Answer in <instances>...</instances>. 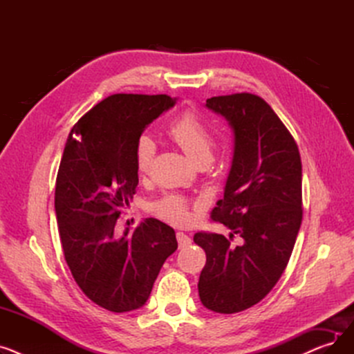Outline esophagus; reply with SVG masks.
<instances>
[{"label": "esophagus", "mask_w": 354, "mask_h": 354, "mask_svg": "<svg viewBox=\"0 0 354 354\" xmlns=\"http://www.w3.org/2000/svg\"><path fill=\"white\" fill-rule=\"evenodd\" d=\"M176 239H178V244H179V248H183L191 244V238L183 234V232H176Z\"/></svg>", "instance_id": "1"}]
</instances>
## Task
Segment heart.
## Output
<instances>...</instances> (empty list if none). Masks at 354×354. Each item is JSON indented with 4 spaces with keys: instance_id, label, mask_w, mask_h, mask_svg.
Here are the masks:
<instances>
[{
    "instance_id": "b5f03b06",
    "label": "heart",
    "mask_w": 354,
    "mask_h": 354,
    "mask_svg": "<svg viewBox=\"0 0 354 354\" xmlns=\"http://www.w3.org/2000/svg\"><path fill=\"white\" fill-rule=\"evenodd\" d=\"M169 135L195 165L199 166L212 160L214 136L208 126L194 111H187L178 120H175L169 129ZM155 152V140L147 135L140 136L135 147V163L139 175H145L151 169ZM152 211L156 216L176 225L189 221L187 202L178 195H169L153 203Z\"/></svg>"
}]
</instances>
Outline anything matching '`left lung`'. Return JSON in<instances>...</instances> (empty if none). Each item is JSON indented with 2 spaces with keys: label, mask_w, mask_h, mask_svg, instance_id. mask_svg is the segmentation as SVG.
Wrapping results in <instances>:
<instances>
[{
  "label": "left lung",
  "mask_w": 354,
  "mask_h": 354,
  "mask_svg": "<svg viewBox=\"0 0 354 354\" xmlns=\"http://www.w3.org/2000/svg\"><path fill=\"white\" fill-rule=\"evenodd\" d=\"M228 122L234 153L212 219L230 230L198 232L207 254L198 283L208 310L239 313L261 301L280 280L303 219L299 147L270 104L251 93L218 96L205 104ZM238 234L243 244L234 246Z\"/></svg>",
  "instance_id": "8db88e82"
}]
</instances>
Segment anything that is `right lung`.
<instances>
[{"label": "right lung", "mask_w": 354, "mask_h": 354, "mask_svg": "<svg viewBox=\"0 0 354 354\" xmlns=\"http://www.w3.org/2000/svg\"><path fill=\"white\" fill-rule=\"evenodd\" d=\"M175 103L166 95L109 96L73 126L64 146L54 196L64 258L82 291L109 311L145 306L178 248L174 228L155 218L123 235L115 228L139 183L136 143Z\"/></svg>", "instance_id": "obj_1"}]
</instances>
